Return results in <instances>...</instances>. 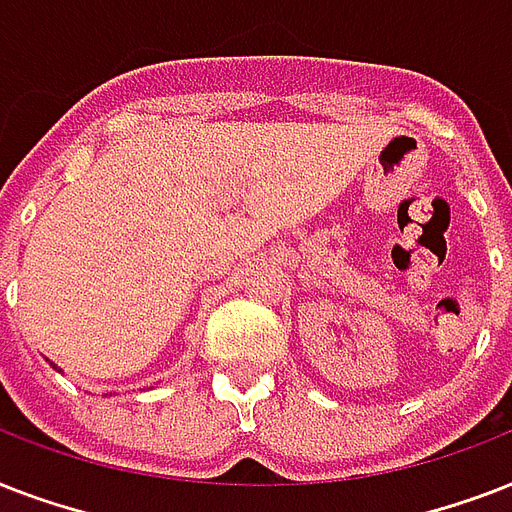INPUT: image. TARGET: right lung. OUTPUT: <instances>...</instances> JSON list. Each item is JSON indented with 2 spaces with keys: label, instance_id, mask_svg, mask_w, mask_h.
<instances>
[{
  "label": "right lung",
  "instance_id": "obj_1",
  "mask_svg": "<svg viewBox=\"0 0 512 512\" xmlns=\"http://www.w3.org/2000/svg\"><path fill=\"white\" fill-rule=\"evenodd\" d=\"M52 366H55V364H52ZM55 369H58V366H55Z\"/></svg>",
  "mask_w": 512,
  "mask_h": 512
}]
</instances>
